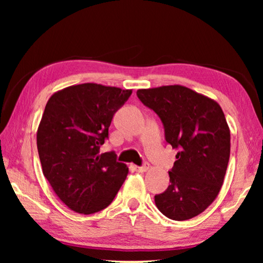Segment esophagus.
Returning a JSON list of instances; mask_svg holds the SVG:
<instances>
[{
  "label": "esophagus",
  "mask_w": 263,
  "mask_h": 263,
  "mask_svg": "<svg viewBox=\"0 0 263 263\" xmlns=\"http://www.w3.org/2000/svg\"><path fill=\"white\" fill-rule=\"evenodd\" d=\"M135 170L138 172H146L149 170V164L148 163H145L142 165V166H135Z\"/></svg>",
  "instance_id": "34e87169"
}]
</instances>
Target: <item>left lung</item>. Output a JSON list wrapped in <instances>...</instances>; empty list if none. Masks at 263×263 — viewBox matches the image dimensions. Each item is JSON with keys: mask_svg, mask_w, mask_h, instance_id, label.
<instances>
[{"mask_svg": "<svg viewBox=\"0 0 263 263\" xmlns=\"http://www.w3.org/2000/svg\"><path fill=\"white\" fill-rule=\"evenodd\" d=\"M139 99L160 117L165 140L177 149L170 185L154 196L165 217L188 220L217 199L228 168L231 135L215 100L185 86L138 89Z\"/></svg>", "mask_w": 263, "mask_h": 263, "instance_id": "left-lung-1", "label": "left lung"}]
</instances>
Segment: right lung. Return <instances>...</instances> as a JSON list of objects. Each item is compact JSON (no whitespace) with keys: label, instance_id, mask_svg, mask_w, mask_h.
<instances>
[{"label":"right lung","instance_id":"obj_1","mask_svg":"<svg viewBox=\"0 0 263 263\" xmlns=\"http://www.w3.org/2000/svg\"><path fill=\"white\" fill-rule=\"evenodd\" d=\"M132 89L73 85L50 97L37 130L43 174L71 211L93 214L112 202L128 175L116 154H100L116 111Z\"/></svg>","mask_w":263,"mask_h":263}]
</instances>
